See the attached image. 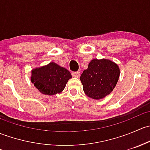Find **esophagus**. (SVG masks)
<instances>
[{
  "label": "esophagus",
  "instance_id": "34e87169",
  "mask_svg": "<svg viewBox=\"0 0 150 150\" xmlns=\"http://www.w3.org/2000/svg\"><path fill=\"white\" fill-rule=\"evenodd\" d=\"M72 77H74V78H79L81 74H80L79 72H72Z\"/></svg>",
  "mask_w": 150,
  "mask_h": 150
}]
</instances>
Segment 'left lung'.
<instances>
[{
	"label": "left lung",
	"instance_id": "left-lung-1",
	"mask_svg": "<svg viewBox=\"0 0 150 150\" xmlns=\"http://www.w3.org/2000/svg\"><path fill=\"white\" fill-rule=\"evenodd\" d=\"M120 77V68L114 62L107 59H93L81 74L83 91L89 98L104 99L116 86Z\"/></svg>",
	"mask_w": 150,
	"mask_h": 150
}]
</instances>
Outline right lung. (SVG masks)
<instances>
[{"label": "right lung", "mask_w": 150, "mask_h": 150, "mask_svg": "<svg viewBox=\"0 0 150 150\" xmlns=\"http://www.w3.org/2000/svg\"><path fill=\"white\" fill-rule=\"evenodd\" d=\"M71 78L72 75L67 69L55 62H50L32 69L30 79L40 93L52 96L61 93Z\"/></svg>", "instance_id": "1"}]
</instances>
